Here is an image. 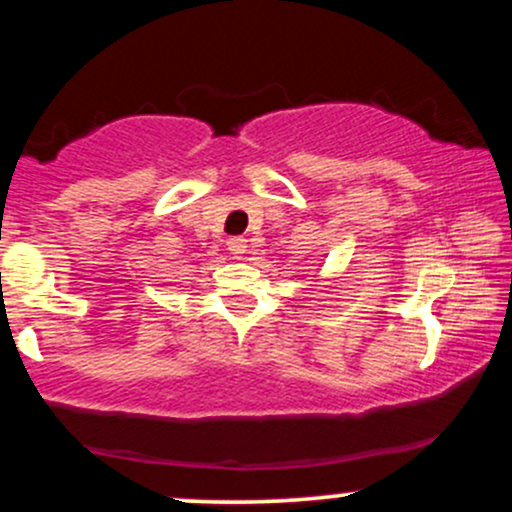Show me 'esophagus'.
Here are the masks:
<instances>
[{"label": "esophagus", "mask_w": 512, "mask_h": 512, "mask_svg": "<svg viewBox=\"0 0 512 512\" xmlns=\"http://www.w3.org/2000/svg\"><path fill=\"white\" fill-rule=\"evenodd\" d=\"M245 250H248V240H245L243 236H236V238H228V252H231L233 257H243Z\"/></svg>", "instance_id": "esophagus-1"}]
</instances>
